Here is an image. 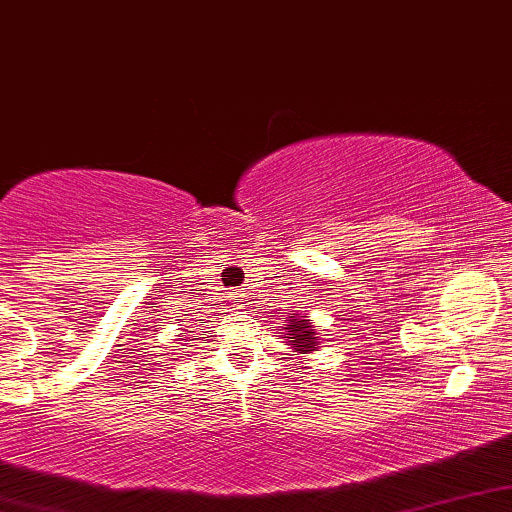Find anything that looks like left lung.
Instances as JSON below:
<instances>
[{
	"mask_svg": "<svg viewBox=\"0 0 512 512\" xmlns=\"http://www.w3.org/2000/svg\"><path fill=\"white\" fill-rule=\"evenodd\" d=\"M288 342H292V346H297V351H313L318 346L316 332L311 330V325L306 323V316H299V313H292L288 318Z\"/></svg>",
	"mask_w": 512,
	"mask_h": 512,
	"instance_id": "8db88e82",
	"label": "left lung"
}]
</instances>
